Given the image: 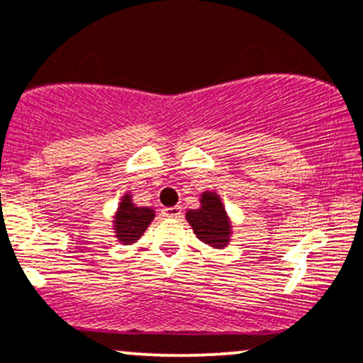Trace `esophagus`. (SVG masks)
Segmentation results:
<instances>
[{
  "label": "esophagus",
  "mask_w": 363,
  "mask_h": 363,
  "mask_svg": "<svg viewBox=\"0 0 363 363\" xmlns=\"http://www.w3.org/2000/svg\"><path fill=\"white\" fill-rule=\"evenodd\" d=\"M164 216H169V218H179L182 215V209L181 206H172V208H164Z\"/></svg>",
  "instance_id": "34e87169"
}]
</instances>
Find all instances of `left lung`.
<instances>
[{
	"mask_svg": "<svg viewBox=\"0 0 363 363\" xmlns=\"http://www.w3.org/2000/svg\"><path fill=\"white\" fill-rule=\"evenodd\" d=\"M186 220L193 226L196 237L213 248L228 245L231 235V223L226 215L223 203L216 193H203L201 208L189 209Z\"/></svg>",
	"mask_w": 363,
	"mask_h": 363,
	"instance_id": "obj_1",
	"label": "left lung"
}]
</instances>
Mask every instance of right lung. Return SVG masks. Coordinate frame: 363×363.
<instances>
[{"label":"right lung","mask_w":363,"mask_h":363,"mask_svg":"<svg viewBox=\"0 0 363 363\" xmlns=\"http://www.w3.org/2000/svg\"><path fill=\"white\" fill-rule=\"evenodd\" d=\"M155 211L145 206H135L132 196L125 194L115 215V231L116 238L125 245L135 243L142 237L143 231L148 228L150 221L154 220Z\"/></svg>","instance_id":"obj_1"}]
</instances>
